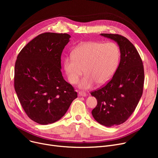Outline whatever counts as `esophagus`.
<instances>
[{"label": "esophagus", "mask_w": 158, "mask_h": 158, "mask_svg": "<svg viewBox=\"0 0 158 158\" xmlns=\"http://www.w3.org/2000/svg\"><path fill=\"white\" fill-rule=\"evenodd\" d=\"M79 95L82 96V97H86L87 95L86 93L83 92V91H79Z\"/></svg>", "instance_id": "obj_1"}]
</instances>
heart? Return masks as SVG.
Here are the masks:
<instances>
[{"label": "heart", "instance_id": "obj_1", "mask_svg": "<svg viewBox=\"0 0 158 158\" xmlns=\"http://www.w3.org/2000/svg\"><path fill=\"white\" fill-rule=\"evenodd\" d=\"M119 59L120 51L116 44L86 41L65 57L64 69L72 84L77 82L84 70L85 76L79 86L88 89L95 83L101 86L108 82L117 69Z\"/></svg>", "mask_w": 158, "mask_h": 158}]
</instances>
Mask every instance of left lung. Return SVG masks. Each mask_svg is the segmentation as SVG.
Listing matches in <instances>:
<instances>
[{
  "instance_id": "left-lung-1",
  "label": "left lung",
  "mask_w": 158,
  "mask_h": 158,
  "mask_svg": "<svg viewBox=\"0 0 158 158\" xmlns=\"http://www.w3.org/2000/svg\"><path fill=\"white\" fill-rule=\"evenodd\" d=\"M101 35L117 42L120 61L111 79L90 93L97 101L92 114L101 125L111 127L125 122L135 110L143 94L144 69L136 48L127 38L117 34Z\"/></svg>"
}]
</instances>
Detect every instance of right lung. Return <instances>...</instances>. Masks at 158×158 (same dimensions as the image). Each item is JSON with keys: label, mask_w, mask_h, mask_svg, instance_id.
Listing matches in <instances>:
<instances>
[{"label": "right lung", "mask_w": 158, "mask_h": 158, "mask_svg": "<svg viewBox=\"0 0 158 158\" xmlns=\"http://www.w3.org/2000/svg\"><path fill=\"white\" fill-rule=\"evenodd\" d=\"M70 36L45 32L25 46L15 65L14 86L28 117L47 125L63 117L75 98L74 88L61 71V57Z\"/></svg>", "instance_id": "1"}]
</instances>
